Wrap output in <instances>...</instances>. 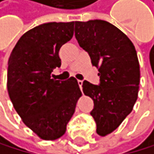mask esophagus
<instances>
[{"label":"esophagus","instance_id":"1","mask_svg":"<svg viewBox=\"0 0 154 154\" xmlns=\"http://www.w3.org/2000/svg\"><path fill=\"white\" fill-rule=\"evenodd\" d=\"M78 85H79V87H80V88L82 89L83 88H82L83 87V81L82 80H78Z\"/></svg>","mask_w":154,"mask_h":154}]
</instances>
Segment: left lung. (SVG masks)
I'll return each mask as SVG.
<instances>
[{
	"label": "left lung",
	"instance_id": "8db88e82",
	"mask_svg": "<svg viewBox=\"0 0 154 154\" xmlns=\"http://www.w3.org/2000/svg\"><path fill=\"white\" fill-rule=\"evenodd\" d=\"M75 38L98 68L100 85L83 82L93 100L90 112L96 132L106 136L131 113L138 97L140 66L132 42L119 28L103 20L75 22Z\"/></svg>",
	"mask_w": 154,
	"mask_h": 154
}]
</instances>
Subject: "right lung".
Instances as JSON below:
<instances>
[{
    "label": "right lung",
    "mask_w": 154,
    "mask_h": 154,
    "mask_svg": "<svg viewBox=\"0 0 154 154\" xmlns=\"http://www.w3.org/2000/svg\"><path fill=\"white\" fill-rule=\"evenodd\" d=\"M74 22L46 23L28 30L13 48L7 68V91L24 125L43 140L66 132L82 92L77 80L52 79L61 66L59 50L73 36Z\"/></svg>",
    "instance_id": "1"
}]
</instances>
